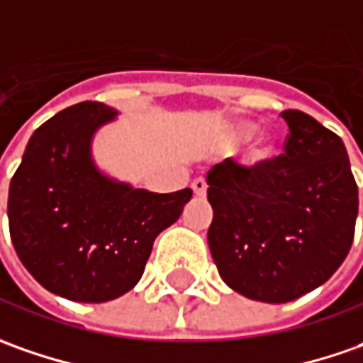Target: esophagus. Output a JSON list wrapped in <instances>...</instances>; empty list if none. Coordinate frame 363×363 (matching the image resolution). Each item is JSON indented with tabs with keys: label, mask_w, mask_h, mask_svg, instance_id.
Here are the masks:
<instances>
[{
	"label": "esophagus",
	"mask_w": 363,
	"mask_h": 363,
	"mask_svg": "<svg viewBox=\"0 0 363 363\" xmlns=\"http://www.w3.org/2000/svg\"><path fill=\"white\" fill-rule=\"evenodd\" d=\"M191 186H193V193L196 194V196H205V194H206V181L203 179V177L194 179Z\"/></svg>",
	"instance_id": "34e87169"
}]
</instances>
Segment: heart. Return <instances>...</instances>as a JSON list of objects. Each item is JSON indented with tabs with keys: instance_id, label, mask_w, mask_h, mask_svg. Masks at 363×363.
I'll list each match as a JSON object with an SVG mask.
<instances>
[{
	"instance_id": "obj_1",
	"label": "heart",
	"mask_w": 363,
	"mask_h": 363,
	"mask_svg": "<svg viewBox=\"0 0 363 363\" xmlns=\"http://www.w3.org/2000/svg\"><path fill=\"white\" fill-rule=\"evenodd\" d=\"M255 128L257 124L253 120H237L227 132V140L233 144L243 143L249 136H253ZM275 155H277V138L271 132H259L249 144V148L245 152V160L249 164H261V162L271 160Z\"/></svg>"
}]
</instances>
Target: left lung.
<instances>
[{"label": "left lung", "mask_w": 363, "mask_h": 363, "mask_svg": "<svg viewBox=\"0 0 363 363\" xmlns=\"http://www.w3.org/2000/svg\"><path fill=\"white\" fill-rule=\"evenodd\" d=\"M285 155L253 169L223 160L208 172V249L233 291L287 303L318 289L354 241L357 184L337 134L285 110Z\"/></svg>", "instance_id": "obj_1"}]
</instances>
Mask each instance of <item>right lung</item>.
Returning a JSON list of instances; mask_svg holds the SVG:
<instances>
[{
  "instance_id": "1",
  "label": "right lung",
  "mask_w": 363,
  "mask_h": 363,
  "mask_svg": "<svg viewBox=\"0 0 363 363\" xmlns=\"http://www.w3.org/2000/svg\"><path fill=\"white\" fill-rule=\"evenodd\" d=\"M118 118L102 102L69 106L33 132L9 184L7 219L19 261L48 291L104 303L140 281L152 243L193 191L158 194L96 164V132Z\"/></svg>"
}]
</instances>
